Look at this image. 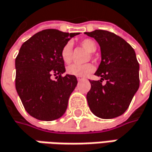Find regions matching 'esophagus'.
<instances>
[{"instance_id":"obj_1","label":"esophagus","mask_w":152,"mask_h":152,"mask_svg":"<svg viewBox=\"0 0 152 152\" xmlns=\"http://www.w3.org/2000/svg\"><path fill=\"white\" fill-rule=\"evenodd\" d=\"M76 78H77V80H78V81H81V80H83V76H77Z\"/></svg>"}]
</instances>
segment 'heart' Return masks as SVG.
Returning a JSON list of instances; mask_svg holds the SVG:
<instances>
[{
	"instance_id": "obj_1",
	"label": "heart",
	"mask_w": 152,
	"mask_h": 152,
	"mask_svg": "<svg viewBox=\"0 0 152 152\" xmlns=\"http://www.w3.org/2000/svg\"><path fill=\"white\" fill-rule=\"evenodd\" d=\"M82 46L88 50L89 52H94L96 50V44L94 40L89 39H85L81 41ZM72 44L70 42L66 43L64 47L61 50V58L65 64H69L72 60ZM94 70V66L92 64H73L67 67V73L69 75L76 76H85L91 74Z\"/></svg>"
}]
</instances>
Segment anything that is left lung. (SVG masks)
<instances>
[{"instance_id":"8db88e82","label":"left lung","mask_w":152,"mask_h":152,"mask_svg":"<svg viewBox=\"0 0 152 152\" xmlns=\"http://www.w3.org/2000/svg\"><path fill=\"white\" fill-rule=\"evenodd\" d=\"M85 33L98 42L102 51V62L95 72L102 78L89 80L88 107L99 118H116L126 111L139 88V64L135 51L126 41L110 31ZM102 80L107 82L106 85Z\"/></svg>"}]
</instances>
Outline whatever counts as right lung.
Segmentation results:
<instances>
[{
  "label": "right lung",
  "mask_w": 152,
  "mask_h": 152,
  "mask_svg": "<svg viewBox=\"0 0 152 152\" xmlns=\"http://www.w3.org/2000/svg\"><path fill=\"white\" fill-rule=\"evenodd\" d=\"M77 34L56 29L39 31L23 43L15 58L17 93L26 111L37 120H57L67 109L77 80L72 75L62 76L65 67L61 50ZM52 75L58 80H52Z\"/></svg>",
  "instance_id": "obj_1"
}]
</instances>
